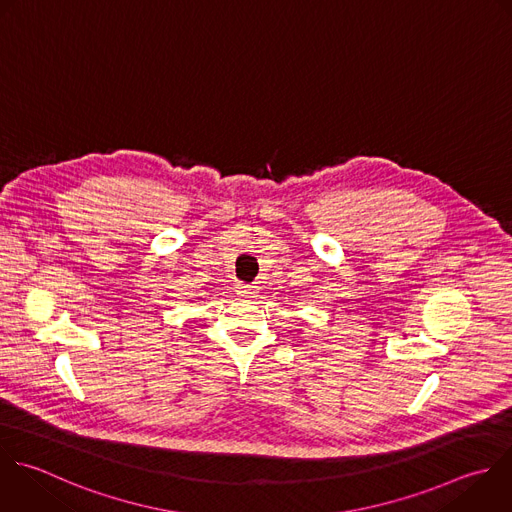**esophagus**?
Listing matches in <instances>:
<instances>
[{
	"label": "esophagus",
	"mask_w": 512,
	"mask_h": 512,
	"mask_svg": "<svg viewBox=\"0 0 512 512\" xmlns=\"http://www.w3.org/2000/svg\"><path fill=\"white\" fill-rule=\"evenodd\" d=\"M254 288H256V286H250V284H238V292H240L242 296H250V294L254 292Z\"/></svg>",
	"instance_id": "obj_1"
}]
</instances>
